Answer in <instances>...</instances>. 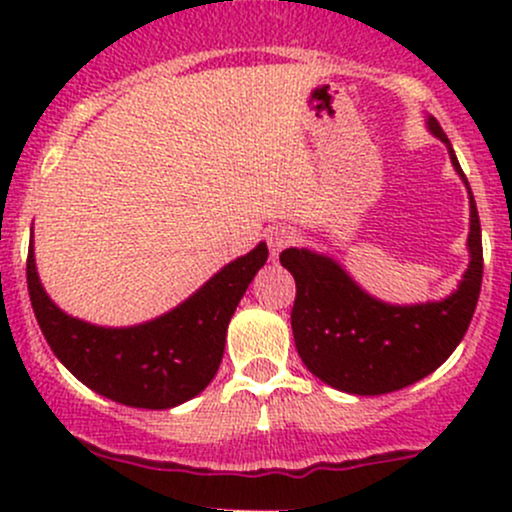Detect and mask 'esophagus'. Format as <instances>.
Masks as SVG:
<instances>
[{"mask_svg":"<svg viewBox=\"0 0 512 512\" xmlns=\"http://www.w3.org/2000/svg\"><path fill=\"white\" fill-rule=\"evenodd\" d=\"M293 243H296V231H293L291 226H272L267 231V245L274 257L279 255L281 250L291 248Z\"/></svg>","mask_w":512,"mask_h":512,"instance_id":"esophagus-1","label":"esophagus"}]
</instances>
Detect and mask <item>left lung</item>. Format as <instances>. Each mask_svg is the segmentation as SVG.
Instances as JSON below:
<instances>
[{
  "instance_id": "1",
  "label": "left lung",
  "mask_w": 512,
  "mask_h": 512,
  "mask_svg": "<svg viewBox=\"0 0 512 512\" xmlns=\"http://www.w3.org/2000/svg\"><path fill=\"white\" fill-rule=\"evenodd\" d=\"M428 129L448 146L452 166L469 190L450 139L436 117ZM469 267L443 301L390 305L368 296L332 257L289 248L281 264L296 279L291 310L298 356L322 383L349 395H387L426 378L462 342L481 291L479 211L469 190Z\"/></svg>"
}]
</instances>
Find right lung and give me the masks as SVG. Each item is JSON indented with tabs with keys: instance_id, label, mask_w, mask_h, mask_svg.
I'll use <instances>...</instances> for the list:
<instances>
[{
	"instance_id": "add662e5",
	"label": "right lung",
	"mask_w": 512,
	"mask_h": 512,
	"mask_svg": "<svg viewBox=\"0 0 512 512\" xmlns=\"http://www.w3.org/2000/svg\"><path fill=\"white\" fill-rule=\"evenodd\" d=\"M267 255V245L260 243L178 308L134 327H98L62 313L40 284L33 243L26 279L35 320L69 373L127 407L170 409L211 383L223 358L228 322Z\"/></svg>"
}]
</instances>
